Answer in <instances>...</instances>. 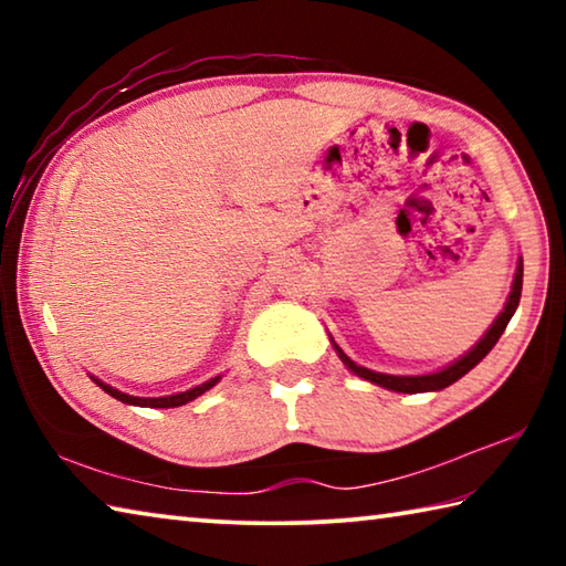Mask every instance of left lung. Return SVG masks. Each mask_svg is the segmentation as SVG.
<instances>
[{
	"label": "left lung",
	"mask_w": 566,
	"mask_h": 566,
	"mask_svg": "<svg viewBox=\"0 0 566 566\" xmlns=\"http://www.w3.org/2000/svg\"><path fill=\"white\" fill-rule=\"evenodd\" d=\"M522 264L516 266V274H514V284H512V294L510 300H506V306L504 312L496 317V322L492 324L490 329H486V334L482 339H479L476 347H472V352H467L462 359H457L454 364H449L447 369L442 371H434V375H424V377H391V375H379V371H371L367 367H359V364H354L347 354H344L337 344L339 352V359L347 364V369L354 371V375H359L361 379H369L375 381V385L385 387V389H391V391H405V395H419V391H437V389H444L449 385H454L457 379H462L469 369H474L479 361H482L486 354L492 352V347L496 342H500L502 332L506 329V324H510L512 314L516 312V306H520V296H522Z\"/></svg>",
	"instance_id": "left-lung-1"
}]
</instances>
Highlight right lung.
Listing matches in <instances>:
<instances>
[{
  "instance_id": "obj_1",
  "label": "right lung",
  "mask_w": 566,
  "mask_h": 566,
  "mask_svg": "<svg viewBox=\"0 0 566 566\" xmlns=\"http://www.w3.org/2000/svg\"><path fill=\"white\" fill-rule=\"evenodd\" d=\"M94 381H97V379H94ZM217 381H219V377L209 379V381H205V385H199V387L189 389V391H181V395L155 397V399H145V397H132V395H124V391L114 389V387H109V385H104V381H97V385H99L104 391H107V395H112L114 399L124 401V405H134V407H151V409H169V407H181V405H187V401L197 399L199 395H205V391H207V389H212V387L217 385Z\"/></svg>"
}]
</instances>
